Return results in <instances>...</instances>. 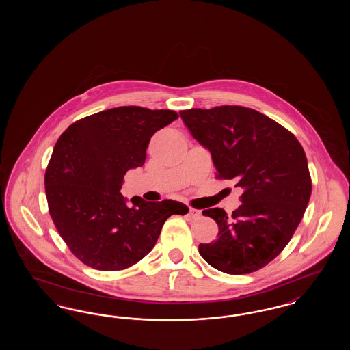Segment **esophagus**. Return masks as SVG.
<instances>
[{
    "label": "esophagus",
    "instance_id": "esophagus-1",
    "mask_svg": "<svg viewBox=\"0 0 350 350\" xmlns=\"http://www.w3.org/2000/svg\"><path fill=\"white\" fill-rule=\"evenodd\" d=\"M187 217H190V219H193V220H197V219H200V217H202V214H200V210L190 208V210H189Z\"/></svg>",
    "mask_w": 350,
    "mask_h": 350
}]
</instances>
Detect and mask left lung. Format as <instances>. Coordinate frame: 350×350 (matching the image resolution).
<instances>
[{"instance_id": "obj_1", "label": "left lung", "mask_w": 350, "mask_h": 350, "mask_svg": "<svg viewBox=\"0 0 350 350\" xmlns=\"http://www.w3.org/2000/svg\"><path fill=\"white\" fill-rule=\"evenodd\" d=\"M196 140L210 150L217 178L243 189L232 215L203 210L219 227L200 256L227 274H248L274 260L299 226L312 183L306 153L280 123L243 106L180 111Z\"/></svg>"}]
</instances>
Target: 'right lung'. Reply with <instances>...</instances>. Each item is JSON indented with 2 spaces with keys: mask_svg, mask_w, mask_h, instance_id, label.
Segmentation results:
<instances>
[{
  "mask_svg": "<svg viewBox=\"0 0 350 350\" xmlns=\"http://www.w3.org/2000/svg\"><path fill=\"white\" fill-rule=\"evenodd\" d=\"M178 118L173 110L120 106L70 124L55 144L44 176L49 211L68 248L85 265L133 267L154 247L167 217L189 208L176 200L120 194L127 170L146 161L152 135Z\"/></svg>",
  "mask_w": 350,
  "mask_h": 350,
  "instance_id": "right-lung-1",
  "label": "right lung"
}]
</instances>
